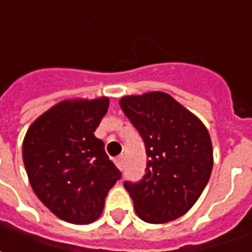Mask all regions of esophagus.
<instances>
[{"label":"esophagus","instance_id":"esophagus-1","mask_svg":"<svg viewBox=\"0 0 252 252\" xmlns=\"http://www.w3.org/2000/svg\"><path fill=\"white\" fill-rule=\"evenodd\" d=\"M115 163H116V166L119 167V169L123 170V167H124V155L117 157V158L115 159Z\"/></svg>","mask_w":252,"mask_h":252}]
</instances>
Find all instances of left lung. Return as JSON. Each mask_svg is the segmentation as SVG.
<instances>
[{
  "label": "left lung",
  "mask_w": 252,
  "mask_h": 252,
  "mask_svg": "<svg viewBox=\"0 0 252 252\" xmlns=\"http://www.w3.org/2000/svg\"><path fill=\"white\" fill-rule=\"evenodd\" d=\"M146 144L142 181H126L143 221L163 224L184 216L205 189L213 167L211 136L202 121L163 92L119 101Z\"/></svg>",
  "instance_id": "left-lung-1"
}]
</instances>
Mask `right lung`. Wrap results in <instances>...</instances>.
Instances as JSON below:
<instances>
[{"label":"right lung","mask_w":252,"mask_h":252,"mask_svg":"<svg viewBox=\"0 0 252 252\" xmlns=\"http://www.w3.org/2000/svg\"><path fill=\"white\" fill-rule=\"evenodd\" d=\"M108 97L64 99L39 116L25 133L23 159L37 198L71 224L95 221L120 170L94 136Z\"/></svg>","instance_id":"right-lung-1"}]
</instances>
